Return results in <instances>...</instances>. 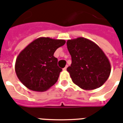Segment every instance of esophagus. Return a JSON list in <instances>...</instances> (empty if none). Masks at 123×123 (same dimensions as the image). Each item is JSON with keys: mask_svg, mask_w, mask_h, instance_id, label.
<instances>
[{"mask_svg": "<svg viewBox=\"0 0 123 123\" xmlns=\"http://www.w3.org/2000/svg\"><path fill=\"white\" fill-rule=\"evenodd\" d=\"M67 67H65L64 68H63V70H67Z\"/></svg>", "mask_w": 123, "mask_h": 123, "instance_id": "1", "label": "esophagus"}]
</instances>
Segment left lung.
<instances>
[{
    "mask_svg": "<svg viewBox=\"0 0 123 123\" xmlns=\"http://www.w3.org/2000/svg\"><path fill=\"white\" fill-rule=\"evenodd\" d=\"M67 45L72 58L67 71L72 82L86 90L103 85L110 75L111 64L100 47L84 37L69 39Z\"/></svg>",
    "mask_w": 123,
    "mask_h": 123,
    "instance_id": "obj_1",
    "label": "left lung"
}]
</instances>
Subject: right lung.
Listing matches in <instances>:
<instances>
[{
  "label": "right lung",
  "mask_w": 123,
  "mask_h": 123,
  "mask_svg": "<svg viewBox=\"0 0 123 123\" xmlns=\"http://www.w3.org/2000/svg\"><path fill=\"white\" fill-rule=\"evenodd\" d=\"M65 43L64 39L39 37L30 43L16 61L15 71L20 82L36 92H44L53 86L62 71L54 53Z\"/></svg>",
  "instance_id": "add662e5"
}]
</instances>
